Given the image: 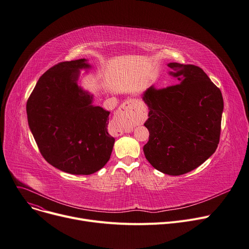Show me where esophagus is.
Wrapping results in <instances>:
<instances>
[{
	"instance_id": "34e87169",
	"label": "esophagus",
	"mask_w": 249,
	"mask_h": 249,
	"mask_svg": "<svg viewBox=\"0 0 249 249\" xmlns=\"http://www.w3.org/2000/svg\"><path fill=\"white\" fill-rule=\"evenodd\" d=\"M132 109V105L131 102L129 101H125L121 107L119 108L118 112L116 113V115L114 116V119L112 121V125L116 126V127H119V133L122 134L124 132V127L123 125L126 124L127 122H129V112H131ZM126 114H125L124 113Z\"/></svg>"
}]
</instances>
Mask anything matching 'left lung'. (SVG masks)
I'll return each instance as SVG.
<instances>
[{"instance_id": "obj_1", "label": "left lung", "mask_w": 249, "mask_h": 249, "mask_svg": "<svg viewBox=\"0 0 249 249\" xmlns=\"http://www.w3.org/2000/svg\"><path fill=\"white\" fill-rule=\"evenodd\" d=\"M178 84L149 87L143 101L149 108L143 151L158 171L185 174L205 162L219 143L223 98L205 72L195 65L169 63Z\"/></svg>"}]
</instances>
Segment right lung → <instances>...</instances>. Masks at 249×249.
<instances>
[{
	"mask_svg": "<svg viewBox=\"0 0 249 249\" xmlns=\"http://www.w3.org/2000/svg\"><path fill=\"white\" fill-rule=\"evenodd\" d=\"M86 59L61 62L45 72L27 101L28 123L45 160L57 169L90 175L110 159L114 137L110 112L92 105L93 96L78 86Z\"/></svg>",
	"mask_w": 249,
	"mask_h": 249,
	"instance_id": "add662e5",
	"label": "right lung"
}]
</instances>
